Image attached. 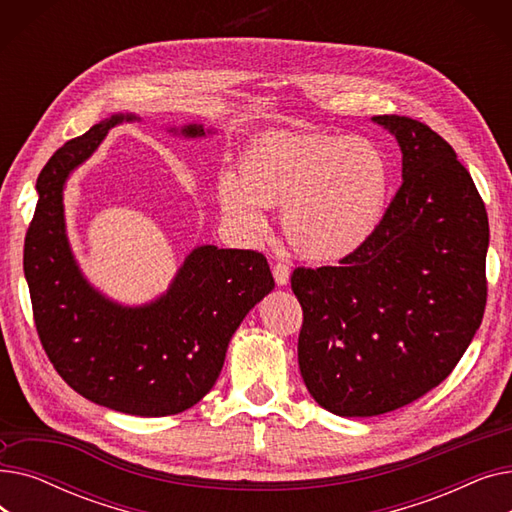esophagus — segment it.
Wrapping results in <instances>:
<instances>
[{
  "mask_svg": "<svg viewBox=\"0 0 512 512\" xmlns=\"http://www.w3.org/2000/svg\"><path fill=\"white\" fill-rule=\"evenodd\" d=\"M272 274H274V280L278 286H286L290 280V267L286 263H276L272 267Z\"/></svg>",
  "mask_w": 512,
  "mask_h": 512,
  "instance_id": "34e87169",
  "label": "esophagus"
}]
</instances>
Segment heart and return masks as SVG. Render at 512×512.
<instances>
[{
  "label": "heart",
  "instance_id": "b5f03b06",
  "mask_svg": "<svg viewBox=\"0 0 512 512\" xmlns=\"http://www.w3.org/2000/svg\"><path fill=\"white\" fill-rule=\"evenodd\" d=\"M388 164L365 137L272 132L242 153L238 170L222 168L218 203L247 238L270 230L265 207H282L288 245L311 261H338L359 251L382 218Z\"/></svg>",
  "mask_w": 512,
  "mask_h": 512
}]
</instances>
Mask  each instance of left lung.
<instances>
[{"label":"left lung","mask_w":512,"mask_h":512,"mask_svg":"<svg viewBox=\"0 0 512 512\" xmlns=\"http://www.w3.org/2000/svg\"><path fill=\"white\" fill-rule=\"evenodd\" d=\"M402 151V184L365 245L292 272L299 367L340 417L396 411L444 382L486 309L488 213L467 168L429 126L373 116Z\"/></svg>","instance_id":"obj_1"}]
</instances>
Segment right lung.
Returning a JSON list of instances; mask_svg holds the SVG:
<instances>
[{"label": "right lung", "mask_w": 512, "mask_h": 512, "mask_svg": "<svg viewBox=\"0 0 512 512\" xmlns=\"http://www.w3.org/2000/svg\"><path fill=\"white\" fill-rule=\"evenodd\" d=\"M141 120L114 114L60 147L37 178V209L24 238L37 334L62 380L95 405L137 417H166L195 407L222 371L232 334L274 290L257 251L195 247L170 288L128 307L101 294L74 259L66 234L64 186L107 130ZM201 139L203 124L172 128Z\"/></svg>", "instance_id": "right-lung-1"}]
</instances>
